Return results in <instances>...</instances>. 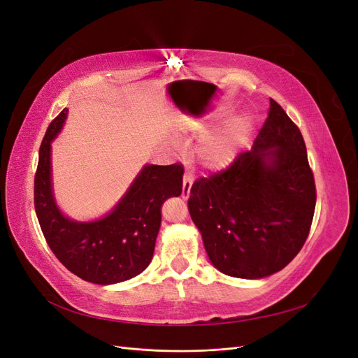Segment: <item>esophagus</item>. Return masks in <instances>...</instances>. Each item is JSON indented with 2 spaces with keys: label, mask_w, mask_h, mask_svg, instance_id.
Masks as SVG:
<instances>
[{
  "label": "esophagus",
  "mask_w": 358,
  "mask_h": 358,
  "mask_svg": "<svg viewBox=\"0 0 358 358\" xmlns=\"http://www.w3.org/2000/svg\"><path fill=\"white\" fill-rule=\"evenodd\" d=\"M192 182H194V178H192L191 173L189 171L183 173V183H182V197L183 199H188L189 197Z\"/></svg>",
  "instance_id": "esophagus-1"
}]
</instances>
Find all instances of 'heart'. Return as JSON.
Instances as JSON below:
<instances>
[{
  "label": "heart",
  "instance_id": "b5f03b06",
  "mask_svg": "<svg viewBox=\"0 0 358 358\" xmlns=\"http://www.w3.org/2000/svg\"><path fill=\"white\" fill-rule=\"evenodd\" d=\"M246 124L206 136L197 146L196 154L204 167L210 170H221L229 167L239 155L245 140Z\"/></svg>",
  "mask_w": 358,
  "mask_h": 358
}]
</instances>
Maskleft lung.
<instances>
[{"instance_id":"obj_1","label":"left lung","mask_w":358,"mask_h":358,"mask_svg":"<svg viewBox=\"0 0 358 358\" xmlns=\"http://www.w3.org/2000/svg\"><path fill=\"white\" fill-rule=\"evenodd\" d=\"M317 188L299 127L270 99L252 149L199 178L189 215L220 272L259 279L282 270L305 245Z\"/></svg>"}]
</instances>
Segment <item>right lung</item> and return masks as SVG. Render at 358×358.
<instances>
[{
    "label": "right lung",
    "instance_id": "add662e5",
    "mask_svg": "<svg viewBox=\"0 0 358 358\" xmlns=\"http://www.w3.org/2000/svg\"><path fill=\"white\" fill-rule=\"evenodd\" d=\"M64 109L48 127L34 178V208L52 252L71 273L99 285L142 273L154 255L161 208L182 194L183 166H146L112 213L94 222H74L58 210L50 187V142L66 119Z\"/></svg>",
    "mask_w": 358,
    "mask_h": 358
}]
</instances>
